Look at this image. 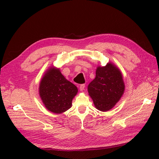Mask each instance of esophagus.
I'll return each instance as SVG.
<instances>
[{
  "mask_svg": "<svg viewBox=\"0 0 159 159\" xmlns=\"http://www.w3.org/2000/svg\"><path fill=\"white\" fill-rule=\"evenodd\" d=\"M85 84H82V85H80V87H79V89H80V91H83V90H85Z\"/></svg>",
  "mask_w": 159,
  "mask_h": 159,
  "instance_id": "obj_1",
  "label": "esophagus"
}]
</instances>
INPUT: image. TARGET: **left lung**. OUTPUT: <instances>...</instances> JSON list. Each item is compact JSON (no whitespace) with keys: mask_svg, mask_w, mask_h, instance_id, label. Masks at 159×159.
I'll use <instances>...</instances> for the list:
<instances>
[{"mask_svg":"<svg viewBox=\"0 0 159 159\" xmlns=\"http://www.w3.org/2000/svg\"><path fill=\"white\" fill-rule=\"evenodd\" d=\"M87 89L97 109L109 111L116 105L124 92L122 74L111 63L106 66H98L96 78L89 84Z\"/></svg>","mask_w":159,"mask_h":159,"instance_id":"8db88e82","label":"left lung"}]
</instances>
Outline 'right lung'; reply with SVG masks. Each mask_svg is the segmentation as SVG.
<instances>
[{"label":"right lung","instance_id":"1","mask_svg":"<svg viewBox=\"0 0 159 159\" xmlns=\"http://www.w3.org/2000/svg\"><path fill=\"white\" fill-rule=\"evenodd\" d=\"M77 92V87L54 67L46 71L39 83V96L46 109L54 113H61L71 108Z\"/></svg>","mask_w":159,"mask_h":159}]
</instances>
